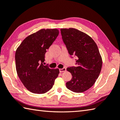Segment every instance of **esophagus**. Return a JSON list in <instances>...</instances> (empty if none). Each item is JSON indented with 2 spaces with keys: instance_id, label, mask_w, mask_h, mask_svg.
<instances>
[{
  "instance_id": "34e87169",
  "label": "esophagus",
  "mask_w": 120,
  "mask_h": 120,
  "mask_svg": "<svg viewBox=\"0 0 120 120\" xmlns=\"http://www.w3.org/2000/svg\"><path fill=\"white\" fill-rule=\"evenodd\" d=\"M59 71L60 72H64L66 71V68H62V69H60Z\"/></svg>"
}]
</instances>
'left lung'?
<instances>
[{
	"mask_svg": "<svg viewBox=\"0 0 120 120\" xmlns=\"http://www.w3.org/2000/svg\"><path fill=\"white\" fill-rule=\"evenodd\" d=\"M62 38L70 55L76 56V67L68 68L72 78L66 83L69 90L76 93L88 90L100 73L102 60L98 46L92 38L75 28L60 29Z\"/></svg>",
	"mask_w": 120,
	"mask_h": 120,
	"instance_id": "left-lung-1",
	"label": "left lung"
}]
</instances>
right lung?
Returning <instances> with one entry per match:
<instances>
[{"mask_svg": "<svg viewBox=\"0 0 120 120\" xmlns=\"http://www.w3.org/2000/svg\"><path fill=\"white\" fill-rule=\"evenodd\" d=\"M56 29H42L27 37L15 53L17 75L26 88L36 94H43L52 88L59 69L44 66L45 53L57 37Z\"/></svg>", "mask_w": 120, "mask_h": 120, "instance_id": "obj_1", "label": "right lung"}]
</instances>
